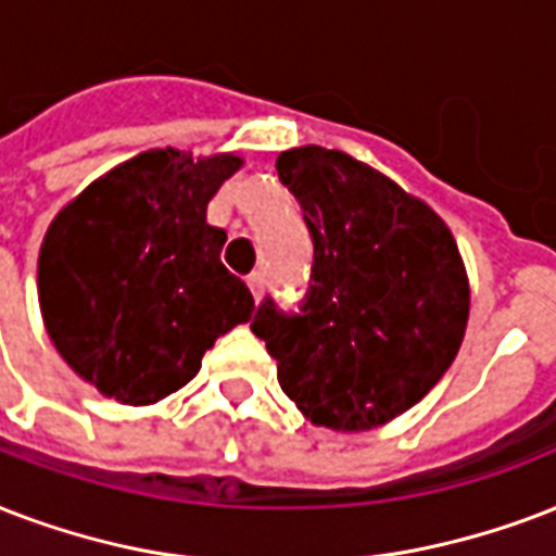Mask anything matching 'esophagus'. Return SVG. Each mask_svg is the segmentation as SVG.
I'll use <instances>...</instances> for the list:
<instances>
[{
  "instance_id": "esophagus-1",
  "label": "esophagus",
  "mask_w": 556,
  "mask_h": 556,
  "mask_svg": "<svg viewBox=\"0 0 556 556\" xmlns=\"http://www.w3.org/2000/svg\"><path fill=\"white\" fill-rule=\"evenodd\" d=\"M247 283H249V290H252V295H255V301H257V299H261V295H264L266 275L264 273H252L247 278Z\"/></svg>"
}]
</instances>
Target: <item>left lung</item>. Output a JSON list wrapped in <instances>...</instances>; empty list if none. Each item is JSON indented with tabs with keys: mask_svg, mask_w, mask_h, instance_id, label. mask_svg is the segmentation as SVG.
Returning <instances> with one entry per match:
<instances>
[{
	"mask_svg": "<svg viewBox=\"0 0 556 556\" xmlns=\"http://www.w3.org/2000/svg\"><path fill=\"white\" fill-rule=\"evenodd\" d=\"M278 179L313 238L299 313L273 299L252 333L283 394L316 426L365 432L412 408L453 365L470 283L453 231L417 197L342 150H283Z\"/></svg>",
	"mask_w": 556,
	"mask_h": 556,
	"instance_id": "8db88e82",
	"label": "left lung"
}]
</instances>
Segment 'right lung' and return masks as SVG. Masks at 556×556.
I'll list each match as a JSON object with an SVG mask.
<instances>
[{
  "instance_id": "1",
  "label": "right lung",
  "mask_w": 556,
  "mask_h": 556,
  "mask_svg": "<svg viewBox=\"0 0 556 556\" xmlns=\"http://www.w3.org/2000/svg\"><path fill=\"white\" fill-rule=\"evenodd\" d=\"M243 159L139 153L94 179L46 231L40 309L68 368L106 397L148 406L200 371L202 354L252 318L255 299L205 223Z\"/></svg>"
}]
</instances>
